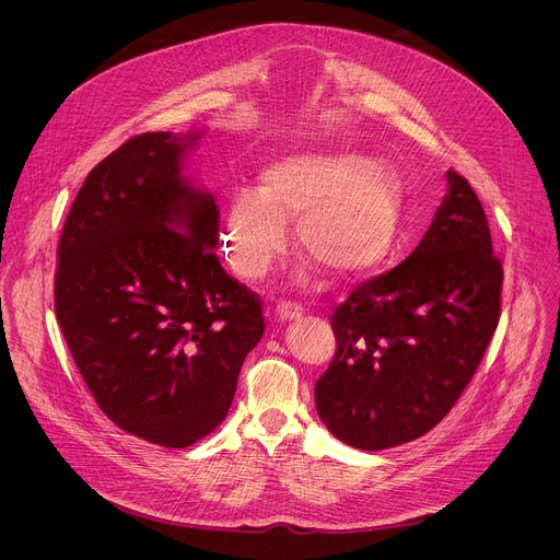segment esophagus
I'll use <instances>...</instances> for the list:
<instances>
[{
	"label": "esophagus",
	"mask_w": 560,
	"mask_h": 560,
	"mask_svg": "<svg viewBox=\"0 0 560 560\" xmlns=\"http://www.w3.org/2000/svg\"><path fill=\"white\" fill-rule=\"evenodd\" d=\"M277 318H281V322H294V318H301L303 316V307L301 303H294V301H281L275 310Z\"/></svg>",
	"instance_id": "34e87169"
}]
</instances>
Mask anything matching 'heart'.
Masks as SVG:
<instances>
[{
	"mask_svg": "<svg viewBox=\"0 0 560 560\" xmlns=\"http://www.w3.org/2000/svg\"><path fill=\"white\" fill-rule=\"evenodd\" d=\"M401 214L404 186L387 166L357 152L290 154L261 171L257 192L228 199L221 250L236 277L261 279L285 250V223L296 221L301 250L350 281L389 261Z\"/></svg>",
	"mask_w": 560,
	"mask_h": 560,
	"instance_id": "obj_1",
	"label": "heart"
}]
</instances>
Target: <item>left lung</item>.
Wrapping results in <instances>:
<instances>
[{"mask_svg":"<svg viewBox=\"0 0 560 560\" xmlns=\"http://www.w3.org/2000/svg\"><path fill=\"white\" fill-rule=\"evenodd\" d=\"M503 266L486 210L447 171V195L415 253L337 305V352L314 383L316 412L359 450L430 432L458 401L501 316Z\"/></svg>","mask_w":560,"mask_h":560,"instance_id":"left-lung-1","label":"left lung"}]
</instances>
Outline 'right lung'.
Masks as SVG:
<instances>
[{
    "instance_id": "add662e5",
    "label": "right lung",
    "mask_w": 560,
    "mask_h": 560,
    "mask_svg": "<svg viewBox=\"0 0 560 560\" xmlns=\"http://www.w3.org/2000/svg\"><path fill=\"white\" fill-rule=\"evenodd\" d=\"M201 132L128 139L79 188L55 272V312L102 412L124 432L188 447L228 415L261 341V299L214 248L219 210L182 177Z\"/></svg>"
}]
</instances>
